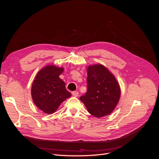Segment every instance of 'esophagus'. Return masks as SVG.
<instances>
[{"mask_svg":"<svg viewBox=\"0 0 159 159\" xmlns=\"http://www.w3.org/2000/svg\"><path fill=\"white\" fill-rule=\"evenodd\" d=\"M72 95H73L74 97H78V95H79V93L78 92V91H73V92L71 93Z\"/></svg>","mask_w":159,"mask_h":159,"instance_id":"obj_1","label":"esophagus"}]
</instances>
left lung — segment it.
Instances as JSON below:
<instances>
[{
    "instance_id": "left-lung-1",
    "label": "left lung",
    "mask_w": 159,
    "mask_h": 159,
    "mask_svg": "<svg viewBox=\"0 0 159 159\" xmlns=\"http://www.w3.org/2000/svg\"><path fill=\"white\" fill-rule=\"evenodd\" d=\"M88 91L80 99L95 117L107 116L116 107L121 89L116 78L102 64L88 68Z\"/></svg>"
}]
</instances>
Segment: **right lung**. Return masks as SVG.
<instances>
[{
  "label": "right lung",
  "instance_id": "1",
  "mask_svg": "<svg viewBox=\"0 0 159 159\" xmlns=\"http://www.w3.org/2000/svg\"><path fill=\"white\" fill-rule=\"evenodd\" d=\"M63 71V68L46 66L38 72L33 81L31 89L33 102L45 113H54L64 101L71 97L64 81L59 77Z\"/></svg>",
  "mask_w": 159,
  "mask_h": 159
}]
</instances>
